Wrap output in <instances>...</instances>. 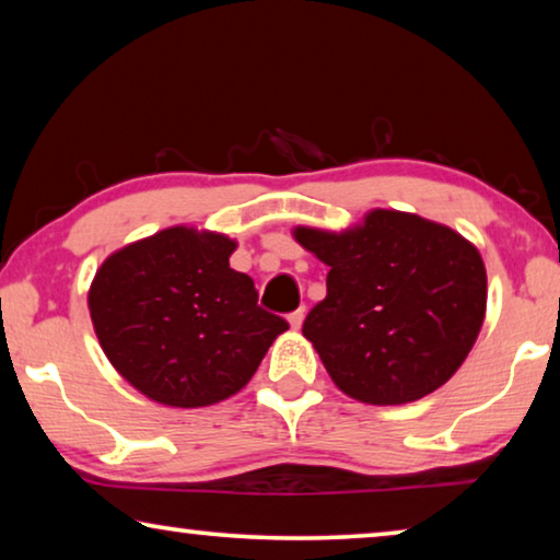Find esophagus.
I'll return each instance as SVG.
<instances>
[{
	"mask_svg": "<svg viewBox=\"0 0 560 560\" xmlns=\"http://www.w3.org/2000/svg\"><path fill=\"white\" fill-rule=\"evenodd\" d=\"M289 324H291V329L302 327V324H304V306H299L296 312L289 314Z\"/></svg>",
	"mask_w": 560,
	"mask_h": 560,
	"instance_id": "esophagus-1",
	"label": "esophagus"
}]
</instances>
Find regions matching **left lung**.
<instances>
[{
    "label": "left lung",
    "mask_w": 560,
    "mask_h": 560,
    "mask_svg": "<svg viewBox=\"0 0 560 560\" xmlns=\"http://www.w3.org/2000/svg\"><path fill=\"white\" fill-rule=\"evenodd\" d=\"M294 238L329 266L327 296L302 331L345 395L405 405L460 370L488 304L486 264L470 241L385 208L339 233L296 226Z\"/></svg>",
    "instance_id": "1"
}]
</instances>
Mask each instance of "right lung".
Here are the masks:
<instances>
[{"label": "right lung", "instance_id": "add662e5", "mask_svg": "<svg viewBox=\"0 0 560 560\" xmlns=\"http://www.w3.org/2000/svg\"><path fill=\"white\" fill-rule=\"evenodd\" d=\"M236 241L171 226L122 246L88 291L90 319L110 364L140 395L208 407L248 385L289 329L258 306L254 279L229 266Z\"/></svg>", "mask_w": 560, "mask_h": 560}]
</instances>
